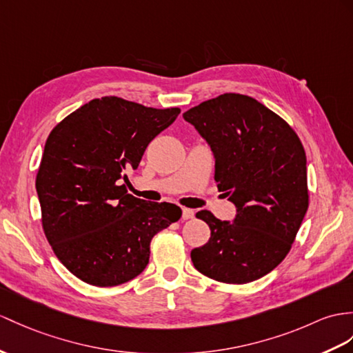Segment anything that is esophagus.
I'll return each mask as SVG.
<instances>
[{
    "label": "esophagus",
    "mask_w": 353,
    "mask_h": 353,
    "mask_svg": "<svg viewBox=\"0 0 353 353\" xmlns=\"http://www.w3.org/2000/svg\"><path fill=\"white\" fill-rule=\"evenodd\" d=\"M194 217V211L190 208H183V219L184 220H190Z\"/></svg>",
    "instance_id": "esophagus-1"
}]
</instances>
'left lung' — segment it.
Returning <instances> with one entry per match:
<instances>
[{"label":"left lung","instance_id":"1","mask_svg":"<svg viewBox=\"0 0 353 353\" xmlns=\"http://www.w3.org/2000/svg\"><path fill=\"white\" fill-rule=\"evenodd\" d=\"M183 117L208 143L214 179L236 208L232 221L196 214L211 238L192 250L194 268L232 285L266 276L289 253L308 208L303 143L285 119L243 94H221Z\"/></svg>","mask_w":353,"mask_h":353}]
</instances>
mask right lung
<instances>
[{
    "label": "right lung",
    "instance_id": "add662e5",
    "mask_svg": "<svg viewBox=\"0 0 353 353\" xmlns=\"http://www.w3.org/2000/svg\"><path fill=\"white\" fill-rule=\"evenodd\" d=\"M179 112L109 96L85 103L50 132L36 178L43 230L77 279L108 288L137 277L152 236L181 217L179 206L119 185Z\"/></svg>",
    "mask_w": 353,
    "mask_h": 353
}]
</instances>
